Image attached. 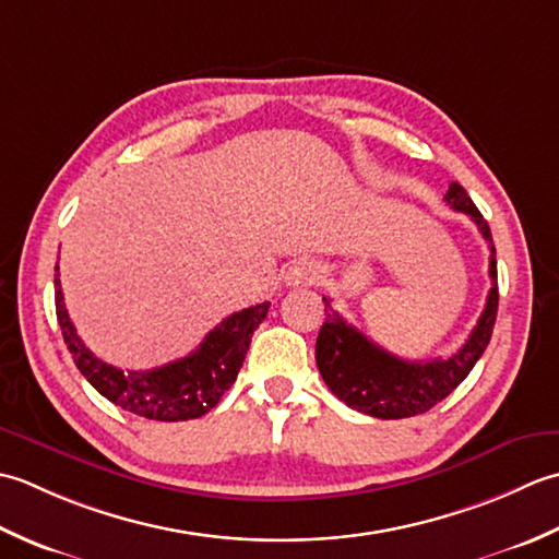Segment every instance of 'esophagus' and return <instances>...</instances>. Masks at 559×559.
<instances>
[{
	"label": "esophagus",
	"instance_id": "1",
	"mask_svg": "<svg viewBox=\"0 0 559 559\" xmlns=\"http://www.w3.org/2000/svg\"><path fill=\"white\" fill-rule=\"evenodd\" d=\"M318 277H321V265L304 258L296 260V263H292L289 270L284 272V284H287V287H299V284H313Z\"/></svg>",
	"mask_w": 559,
	"mask_h": 559
}]
</instances>
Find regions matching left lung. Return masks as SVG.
<instances>
[{
	"instance_id": "1",
	"label": "left lung",
	"mask_w": 559,
	"mask_h": 559,
	"mask_svg": "<svg viewBox=\"0 0 559 559\" xmlns=\"http://www.w3.org/2000/svg\"><path fill=\"white\" fill-rule=\"evenodd\" d=\"M443 200L455 212L468 214L477 231L483 234L489 246V277H492V289L487 294L480 321H477L471 337L465 340V345L455 355L429 361H407L395 357L391 352L373 345L355 325H349L333 309L328 296H323L325 323L316 340L318 371H321L328 389L340 401L364 415L379 419H403L427 413L471 373L475 361L483 357L485 347L489 345V337H492L499 304L492 234H489L487 222L463 186L451 183Z\"/></svg>"
}]
</instances>
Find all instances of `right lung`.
Segmentation results:
<instances>
[{"mask_svg": "<svg viewBox=\"0 0 559 559\" xmlns=\"http://www.w3.org/2000/svg\"><path fill=\"white\" fill-rule=\"evenodd\" d=\"M60 270V267H55ZM270 301L231 313L210 330L195 352L150 371H122L100 361L91 352L70 321L64 309L60 275L55 277V311L62 328L64 345L94 389L110 403L132 415L158 423H183L207 415L219 397L231 389L243 367L253 330L265 321Z\"/></svg>", "mask_w": 559, "mask_h": 559, "instance_id": "obj_1", "label": "right lung"}]
</instances>
